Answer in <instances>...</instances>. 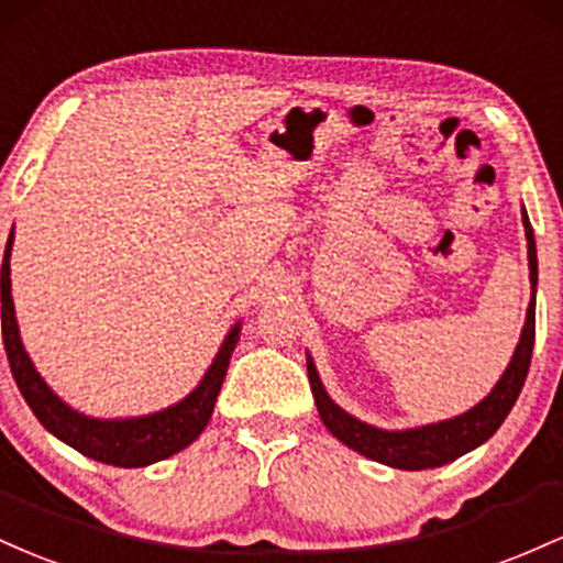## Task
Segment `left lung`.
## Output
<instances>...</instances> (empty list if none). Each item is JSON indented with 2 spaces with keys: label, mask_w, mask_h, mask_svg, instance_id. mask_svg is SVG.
<instances>
[{
  "label": "left lung",
  "mask_w": 563,
  "mask_h": 563,
  "mask_svg": "<svg viewBox=\"0 0 563 563\" xmlns=\"http://www.w3.org/2000/svg\"><path fill=\"white\" fill-rule=\"evenodd\" d=\"M523 231H527V255H529V282H532V302L527 308V324L521 330V340L516 345L514 358H510L508 369L497 380L492 394L484 401L468 412L457 415L452 420L431 422L422 428H409V431H383V428L366 426V422L356 420L353 415L340 409L338 404L330 399L324 385L319 380L313 358L308 356V380H311V390L316 399V409L319 418L330 428L334 439L343 441L353 452L364 454V457L377 460V463L390 465V468L401 471H426L439 468V465L452 463V460L463 457L465 452L482 446L489 435H495L503 420L514 409L516 399H519L523 380H527L529 362H532L534 349V292H537V247H534V233L529 225L527 210L521 207Z\"/></svg>",
  "instance_id": "left-lung-1"
}]
</instances>
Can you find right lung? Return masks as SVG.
<instances>
[{"label": "right lung", "mask_w": 563, "mask_h": 563, "mask_svg": "<svg viewBox=\"0 0 563 563\" xmlns=\"http://www.w3.org/2000/svg\"><path fill=\"white\" fill-rule=\"evenodd\" d=\"M10 252L12 233L8 239V250H4L0 271L2 340L4 351H8L12 377H15L18 388H21L23 399H26L31 412L36 415V420L77 452L98 460V463L117 465V468H143V465L159 463V460L169 457V454L186 450L205 431L207 422L212 418L214 401H218L220 385L225 380V369H229L231 353L236 349L239 330L242 327H231V332L225 334L223 345H220L210 369L205 372L201 383L183 401L162 409V412L143 415V418H87V415L71 409L49 390V385L42 380V375L31 364L26 349H23L10 292Z\"/></svg>", "instance_id": "1"}]
</instances>
